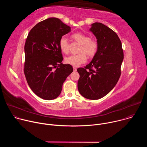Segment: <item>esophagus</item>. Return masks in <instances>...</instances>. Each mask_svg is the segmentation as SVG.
Masks as SVG:
<instances>
[{
	"mask_svg": "<svg viewBox=\"0 0 147 147\" xmlns=\"http://www.w3.org/2000/svg\"><path fill=\"white\" fill-rule=\"evenodd\" d=\"M73 70H74V71H77V68L75 67H73Z\"/></svg>",
	"mask_w": 147,
	"mask_h": 147,
	"instance_id": "esophagus-1",
	"label": "esophagus"
}]
</instances>
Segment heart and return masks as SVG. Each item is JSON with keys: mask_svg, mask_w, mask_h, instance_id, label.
<instances>
[{"mask_svg": "<svg viewBox=\"0 0 147 147\" xmlns=\"http://www.w3.org/2000/svg\"><path fill=\"white\" fill-rule=\"evenodd\" d=\"M72 37L81 44L80 49L81 53L77 55H71L65 59L67 64L73 66H79L84 63L87 60V56H94L98 49V42L95 38L90 37L84 33L77 32L72 35ZM59 47L62 52L67 53L69 51L68 40L65 36H62L59 40Z\"/></svg>", "mask_w": 147, "mask_h": 147, "instance_id": "obj_1", "label": "heart"}]
</instances>
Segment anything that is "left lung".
Returning a JSON list of instances; mask_svg holds the SVG:
<instances>
[{
  "mask_svg": "<svg viewBox=\"0 0 147 147\" xmlns=\"http://www.w3.org/2000/svg\"><path fill=\"white\" fill-rule=\"evenodd\" d=\"M90 30L97 39L98 49L88 65L77 69L80 74L77 86L82 96L95 100L107 95L116 85L124 55L121 41L112 29L95 23Z\"/></svg>",
  "mask_w": 147,
  "mask_h": 147,
  "instance_id": "8db88e82",
  "label": "left lung"
}]
</instances>
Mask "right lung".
I'll use <instances>...</instances> for the list:
<instances>
[{"instance_id":"1","label":"right lung","mask_w":147,"mask_h":147,"mask_svg":"<svg viewBox=\"0 0 147 147\" xmlns=\"http://www.w3.org/2000/svg\"><path fill=\"white\" fill-rule=\"evenodd\" d=\"M70 27L57 18H49L30 31L24 46V72L28 84L39 97L52 100L60 94L63 84L73 71L63 65L59 40Z\"/></svg>"}]
</instances>
